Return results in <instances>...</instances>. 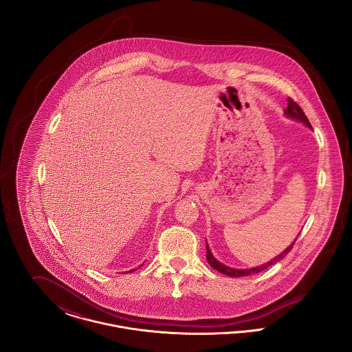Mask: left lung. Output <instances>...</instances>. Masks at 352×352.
Instances as JSON below:
<instances>
[{"instance_id":"1","label":"left lung","mask_w":352,"mask_h":352,"mask_svg":"<svg viewBox=\"0 0 352 352\" xmlns=\"http://www.w3.org/2000/svg\"><path fill=\"white\" fill-rule=\"evenodd\" d=\"M285 115L287 116V118H296V120H298V121H301L303 122L305 125H307L309 128H311V125H310V122H309V120L306 118V115L303 113V111H302L301 107L296 102V101L293 100V99H287V107H286V109H285ZM294 243H296V240L285 250L280 256H277V257H274L273 260H270L269 263L267 264H264V265H261V267H256V268L251 269H234L230 268V267H226V265H223L221 263H219L218 260L212 256V253L210 251V247L208 245H206V250H207V256H206V258H207V261H208V264L212 267L214 269H217L218 272L220 273H223V274H226V276H230V277H245V276H251V274H254V273H260V272H263L264 269L269 268L270 265H273V264H276V263H278V261H281L283 258H284L285 256L289 253V252L292 251V248H293V245H294Z\"/></svg>"}]
</instances>
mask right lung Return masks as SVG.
I'll list each match as a JSON object with an SVG mask.
<instances>
[{
  "label": "right lung",
  "mask_w": 352,
  "mask_h": 352,
  "mask_svg": "<svg viewBox=\"0 0 352 352\" xmlns=\"http://www.w3.org/2000/svg\"><path fill=\"white\" fill-rule=\"evenodd\" d=\"M129 272H132V270H129Z\"/></svg>",
  "instance_id": "1"
}]
</instances>
